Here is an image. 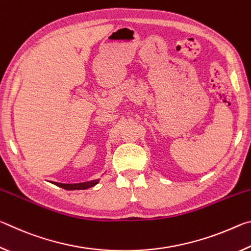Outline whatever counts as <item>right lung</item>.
<instances>
[{
    "mask_svg": "<svg viewBox=\"0 0 251 251\" xmlns=\"http://www.w3.org/2000/svg\"><path fill=\"white\" fill-rule=\"evenodd\" d=\"M99 180H90L86 182H79V184H61V182H55V185L58 187H62L64 189H69V190H73V189H86L90 188V187L95 186Z\"/></svg>",
    "mask_w": 251,
    "mask_h": 251,
    "instance_id": "add662e5",
    "label": "right lung"
}]
</instances>
